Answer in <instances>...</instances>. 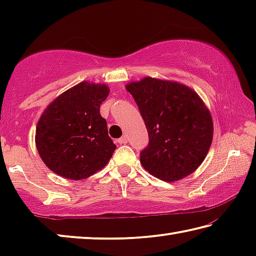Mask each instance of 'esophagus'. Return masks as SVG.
<instances>
[{
	"label": "esophagus",
	"mask_w": 256,
	"mask_h": 256,
	"mask_svg": "<svg viewBox=\"0 0 256 256\" xmlns=\"http://www.w3.org/2000/svg\"><path fill=\"white\" fill-rule=\"evenodd\" d=\"M118 144H128V138L126 136H123L122 138H120L118 140Z\"/></svg>",
	"instance_id": "1"
}]
</instances>
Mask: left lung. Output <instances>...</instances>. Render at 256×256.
Masks as SVG:
<instances>
[{"instance_id": "1", "label": "left lung", "mask_w": 256, "mask_h": 256, "mask_svg": "<svg viewBox=\"0 0 256 256\" xmlns=\"http://www.w3.org/2000/svg\"><path fill=\"white\" fill-rule=\"evenodd\" d=\"M144 120L149 144L140 162L151 175L174 182L196 170L210 149L214 124L196 92L177 82L144 78L126 86Z\"/></svg>"}]
</instances>
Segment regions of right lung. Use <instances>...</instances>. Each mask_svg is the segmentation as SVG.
Segmentation results:
<instances>
[{
  "label": "right lung",
  "mask_w": 256,
  "mask_h": 256,
  "mask_svg": "<svg viewBox=\"0 0 256 256\" xmlns=\"http://www.w3.org/2000/svg\"><path fill=\"white\" fill-rule=\"evenodd\" d=\"M108 94L106 84L84 81L66 90L47 107L38 120L36 146L50 170L80 180L110 162L116 146L99 112Z\"/></svg>",
  "instance_id": "1"
}]
</instances>
